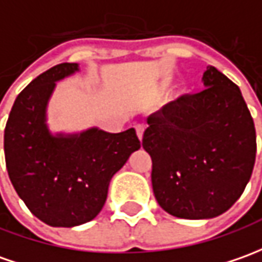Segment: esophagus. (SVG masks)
I'll return each instance as SVG.
<instances>
[{
	"mask_svg": "<svg viewBox=\"0 0 262 262\" xmlns=\"http://www.w3.org/2000/svg\"><path fill=\"white\" fill-rule=\"evenodd\" d=\"M143 132H145V126L143 124H136V133H138L139 140H142V138H143Z\"/></svg>",
	"mask_w": 262,
	"mask_h": 262,
	"instance_id": "obj_1",
	"label": "esophagus"
}]
</instances>
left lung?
Listing matches in <instances>:
<instances>
[{"label":"left lung","instance_id":"left-lung-1","mask_svg":"<svg viewBox=\"0 0 262 262\" xmlns=\"http://www.w3.org/2000/svg\"><path fill=\"white\" fill-rule=\"evenodd\" d=\"M202 92L147 117L142 145L152 158L158 204L183 220L218 216L236 202L255 163V127L239 87L209 66Z\"/></svg>","mask_w":262,"mask_h":262}]
</instances>
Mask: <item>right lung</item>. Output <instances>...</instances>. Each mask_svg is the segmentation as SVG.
<instances>
[{"label":"right lung","mask_w":262,"mask_h":262,"mask_svg":"<svg viewBox=\"0 0 262 262\" xmlns=\"http://www.w3.org/2000/svg\"><path fill=\"white\" fill-rule=\"evenodd\" d=\"M61 63L44 71L17 96L5 124V165L18 196L50 227H76L96 218L108 183L140 149L136 130L108 133L90 127L53 135L47 104L56 81L79 71Z\"/></svg>","instance_id":"right-lung-1"}]
</instances>
